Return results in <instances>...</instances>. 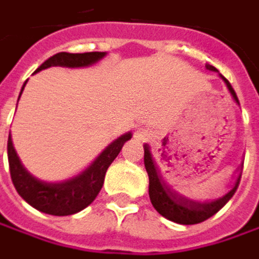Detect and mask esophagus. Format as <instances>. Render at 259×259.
<instances>
[{
	"instance_id": "obj_1",
	"label": "esophagus",
	"mask_w": 259,
	"mask_h": 259,
	"mask_svg": "<svg viewBox=\"0 0 259 259\" xmlns=\"http://www.w3.org/2000/svg\"><path fill=\"white\" fill-rule=\"evenodd\" d=\"M147 136H149V133H147V130H138L136 133H135V138L138 139V140H146Z\"/></svg>"
}]
</instances>
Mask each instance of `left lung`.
I'll use <instances>...</instances> for the list:
<instances>
[{"mask_svg":"<svg viewBox=\"0 0 259 259\" xmlns=\"http://www.w3.org/2000/svg\"><path fill=\"white\" fill-rule=\"evenodd\" d=\"M205 67L209 71L218 73V70L213 66H210V64H206ZM218 76L227 84L228 92L231 93L234 102L239 106V100L236 97V93L234 92L232 85L229 84V81L222 74L218 73ZM143 149H145V167H146V172L149 175V198H150V202H152L153 208L162 217H165L166 219H169L172 222L182 224V225H193V224L203 222V221H206L210 217H213L222 206H225V203L234 196V193L238 189L242 169H238V176H236L235 183L232 185V188L225 195H222L221 198H218V199H213V201H196V199L186 198L185 195L175 191L174 188H170L166 183L163 176L160 174V169L157 166L155 157L152 156L150 146L147 143H145Z\"/></svg>","mask_w":259,"mask_h":259,"instance_id":"left-lung-1","label":"left lung"}]
</instances>
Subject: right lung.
<instances>
[{"instance_id": "right-lung-1", "label": "right lung", "mask_w": 259, "mask_h": 259, "mask_svg": "<svg viewBox=\"0 0 259 259\" xmlns=\"http://www.w3.org/2000/svg\"><path fill=\"white\" fill-rule=\"evenodd\" d=\"M106 54L107 53H100V51L81 53V54L57 53L49 60H46L40 67L35 70V73L49 67H89L94 63H97L99 60H102ZM27 81L24 83L21 93ZM21 93H20V97H21ZM130 139H132V132H127L121 135L120 138L113 140L83 172H80L76 176L66 181H60V182H47V181L38 179L37 176L30 174L24 167L14 149L13 139L10 135L7 150H8L10 174H11L14 186L24 201L40 212L54 215V217H66V215L77 213L87 208L96 199V196L102 189L104 176L109 166L112 165L113 160L120 153L123 145Z\"/></svg>"}]
</instances>
